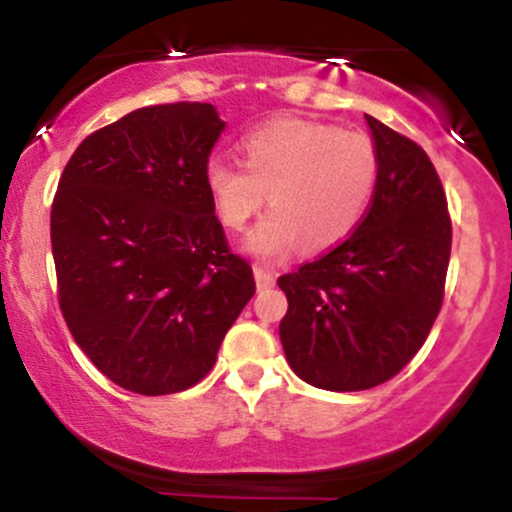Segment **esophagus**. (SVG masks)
Masks as SVG:
<instances>
[{
  "label": "esophagus",
  "mask_w": 512,
  "mask_h": 512,
  "mask_svg": "<svg viewBox=\"0 0 512 512\" xmlns=\"http://www.w3.org/2000/svg\"><path fill=\"white\" fill-rule=\"evenodd\" d=\"M255 281H257V286H260V289H269V286H274V281H276L274 269L260 267V264H257V267H255Z\"/></svg>",
  "instance_id": "1"
}]
</instances>
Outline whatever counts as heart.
I'll return each mask as SVG.
<instances>
[{
    "instance_id": "b5f03b06",
    "label": "heart",
    "mask_w": 512,
    "mask_h": 512,
    "mask_svg": "<svg viewBox=\"0 0 512 512\" xmlns=\"http://www.w3.org/2000/svg\"><path fill=\"white\" fill-rule=\"evenodd\" d=\"M245 161L209 158L204 185L228 231H243L264 207L269 211L248 238L260 257L327 250L354 233L378 185V151L366 134L342 132L325 122L281 117L243 139Z\"/></svg>"
}]
</instances>
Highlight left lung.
I'll return each instance as SVG.
<instances>
[{"mask_svg":"<svg viewBox=\"0 0 512 512\" xmlns=\"http://www.w3.org/2000/svg\"><path fill=\"white\" fill-rule=\"evenodd\" d=\"M380 173L349 238L276 279L279 337L293 373L332 392L383 385L426 342L448 276L452 221L431 158L366 115Z\"/></svg>","mask_w":512,"mask_h":512,"instance_id":"obj_1","label":"left lung"}]
</instances>
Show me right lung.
<instances>
[{
    "label": "right lung",
    "instance_id": "1",
    "mask_svg": "<svg viewBox=\"0 0 512 512\" xmlns=\"http://www.w3.org/2000/svg\"><path fill=\"white\" fill-rule=\"evenodd\" d=\"M223 122L209 103L149 105L88 134L57 185V301L105 378L146 397L207 378L255 296L204 185Z\"/></svg>",
    "mask_w": 512,
    "mask_h": 512
}]
</instances>
